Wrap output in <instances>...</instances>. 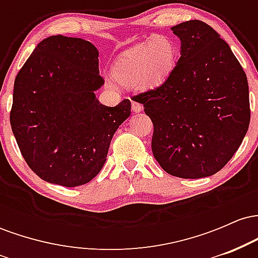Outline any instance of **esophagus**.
Instances as JSON below:
<instances>
[{
	"label": "esophagus",
	"mask_w": 258,
	"mask_h": 258,
	"mask_svg": "<svg viewBox=\"0 0 258 258\" xmlns=\"http://www.w3.org/2000/svg\"><path fill=\"white\" fill-rule=\"evenodd\" d=\"M142 109H143V105H142L141 103L132 100V110H133V112H141Z\"/></svg>",
	"instance_id": "obj_1"
}]
</instances>
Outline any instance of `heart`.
I'll return each instance as SVG.
<instances>
[{"instance_id":"heart-1","label":"heart","mask_w":258,"mask_h":258,"mask_svg":"<svg viewBox=\"0 0 258 258\" xmlns=\"http://www.w3.org/2000/svg\"><path fill=\"white\" fill-rule=\"evenodd\" d=\"M176 60V46L168 36L152 35L144 43L136 44L117 57L112 76H105L104 84L111 91L120 85L142 91L155 90L166 81Z\"/></svg>"}]
</instances>
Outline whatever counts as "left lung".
<instances>
[{"mask_svg": "<svg viewBox=\"0 0 258 258\" xmlns=\"http://www.w3.org/2000/svg\"><path fill=\"white\" fill-rule=\"evenodd\" d=\"M171 30L180 40V57L164 84L133 99L153 121L160 166L180 178H203L218 172L246 135V74L206 23L189 20Z\"/></svg>", "mask_w": 258, "mask_h": 258, "instance_id": "1", "label": "left lung"}]
</instances>
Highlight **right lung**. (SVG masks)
Returning <instances> with one entry per match:
<instances>
[{"instance_id":"add662e5","label":"right lung","mask_w":258,"mask_h":258,"mask_svg":"<svg viewBox=\"0 0 258 258\" xmlns=\"http://www.w3.org/2000/svg\"><path fill=\"white\" fill-rule=\"evenodd\" d=\"M99 52L84 38L57 35L37 44L14 81L11 126L22 155L40 178L78 186L104 166L131 102L106 106L96 91Z\"/></svg>"}]
</instances>
